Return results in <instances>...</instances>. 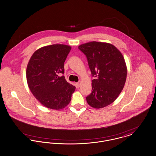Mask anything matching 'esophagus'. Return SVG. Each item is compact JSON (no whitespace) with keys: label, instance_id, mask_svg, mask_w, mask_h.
<instances>
[{"label":"esophagus","instance_id":"34e87169","mask_svg":"<svg viewBox=\"0 0 156 156\" xmlns=\"http://www.w3.org/2000/svg\"><path fill=\"white\" fill-rule=\"evenodd\" d=\"M80 84H81V82H78L76 83V88H79L80 87Z\"/></svg>","mask_w":156,"mask_h":156}]
</instances>
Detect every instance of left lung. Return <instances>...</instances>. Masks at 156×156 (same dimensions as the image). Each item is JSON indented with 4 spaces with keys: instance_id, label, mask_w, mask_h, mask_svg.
Listing matches in <instances>:
<instances>
[{
    "instance_id": "obj_1",
    "label": "left lung",
    "mask_w": 156,
    "mask_h": 156,
    "mask_svg": "<svg viewBox=\"0 0 156 156\" xmlns=\"http://www.w3.org/2000/svg\"><path fill=\"white\" fill-rule=\"evenodd\" d=\"M78 48L86 56L92 76L95 77L87 101L92 108H105L117 98L125 84L127 68L124 58L118 48L108 43L91 41Z\"/></svg>"
}]
</instances>
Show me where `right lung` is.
Returning a JSON list of instances; mask_svg holds the SVG:
<instances>
[{"instance_id":"obj_1","label":"right lung","mask_w":156,"mask_h":156,"mask_svg":"<svg viewBox=\"0 0 156 156\" xmlns=\"http://www.w3.org/2000/svg\"><path fill=\"white\" fill-rule=\"evenodd\" d=\"M71 47L52 44L38 48L31 56L27 67L26 77L32 94L46 108L60 110L71 100L75 87L63 75L64 62Z\"/></svg>"}]
</instances>
